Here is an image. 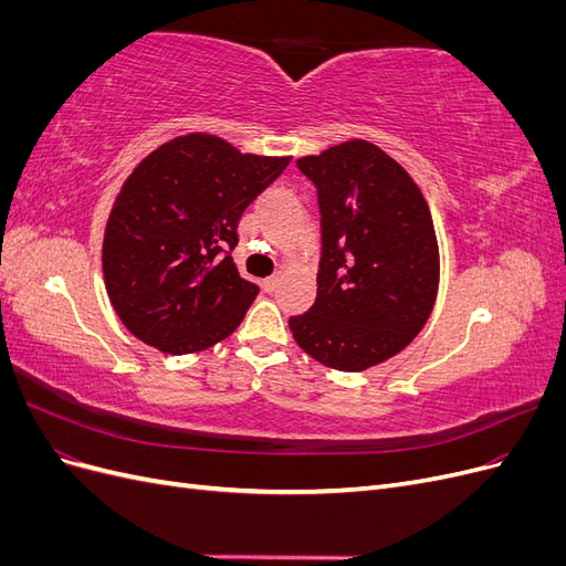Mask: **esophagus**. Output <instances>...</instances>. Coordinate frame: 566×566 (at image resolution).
I'll return each mask as SVG.
<instances>
[{
  "instance_id": "1",
  "label": "esophagus",
  "mask_w": 566,
  "mask_h": 566,
  "mask_svg": "<svg viewBox=\"0 0 566 566\" xmlns=\"http://www.w3.org/2000/svg\"><path fill=\"white\" fill-rule=\"evenodd\" d=\"M279 283H281V276H269L262 281V287L266 290V293H273V290L279 287Z\"/></svg>"
}]
</instances>
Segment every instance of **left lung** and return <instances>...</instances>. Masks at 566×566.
Returning a JSON list of instances; mask_svg holds the SVG:
<instances>
[{"label":"left lung","mask_w":566,"mask_h":566,"mask_svg":"<svg viewBox=\"0 0 566 566\" xmlns=\"http://www.w3.org/2000/svg\"><path fill=\"white\" fill-rule=\"evenodd\" d=\"M321 208L316 302L287 321L318 364L358 373L408 347L434 310L439 245L418 184L382 148L342 142L297 160Z\"/></svg>","instance_id":"left-lung-1"}]
</instances>
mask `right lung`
I'll return each mask as SVG.
<instances>
[{
	"instance_id": "1",
	"label": "right lung",
	"mask_w": 566,
	"mask_h": 566,
	"mask_svg": "<svg viewBox=\"0 0 566 566\" xmlns=\"http://www.w3.org/2000/svg\"><path fill=\"white\" fill-rule=\"evenodd\" d=\"M287 163L191 132L132 169L108 214L101 264L134 337L179 356L241 325L260 287L233 264L238 219Z\"/></svg>"
}]
</instances>
